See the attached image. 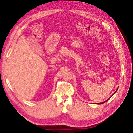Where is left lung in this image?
I'll list each match as a JSON object with an SVG mask.
<instances>
[{
  "instance_id": "1",
  "label": "left lung",
  "mask_w": 133,
  "mask_h": 133,
  "mask_svg": "<svg viewBox=\"0 0 133 133\" xmlns=\"http://www.w3.org/2000/svg\"><path fill=\"white\" fill-rule=\"evenodd\" d=\"M118 89H117V90H118ZM117 90H116V91H117ZM114 94H113L112 95H114ZM110 98H111V97H110V98H109L108 100H105V101H103V102H102V103H98V104L97 103V104H103V103H105V102H106V101H108V100L109 99H110Z\"/></svg>"
}]
</instances>
